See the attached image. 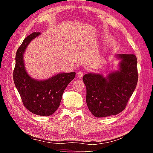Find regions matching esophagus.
Segmentation results:
<instances>
[{
    "label": "esophagus",
    "mask_w": 153,
    "mask_h": 153,
    "mask_svg": "<svg viewBox=\"0 0 153 153\" xmlns=\"http://www.w3.org/2000/svg\"><path fill=\"white\" fill-rule=\"evenodd\" d=\"M84 75V73L82 71H79L77 72V76H78V77H82Z\"/></svg>",
    "instance_id": "1"
}]
</instances>
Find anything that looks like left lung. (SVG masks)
Masks as SVG:
<instances>
[{
    "mask_svg": "<svg viewBox=\"0 0 153 153\" xmlns=\"http://www.w3.org/2000/svg\"><path fill=\"white\" fill-rule=\"evenodd\" d=\"M122 59L120 69L104 77L101 75L85 74L86 103L96 117L115 115L125 109L136 88L138 79L137 58L134 55H118Z\"/></svg>",
    "mask_w": 153,
    "mask_h": 153,
    "instance_id": "8db88e82",
    "label": "left lung"
}]
</instances>
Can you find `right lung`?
<instances>
[{"label":"right lung","mask_w":153,"mask_h":153,"mask_svg":"<svg viewBox=\"0 0 153 153\" xmlns=\"http://www.w3.org/2000/svg\"><path fill=\"white\" fill-rule=\"evenodd\" d=\"M40 33L33 32L27 36L17 49L13 80L24 107L36 115L49 116L59 107L64 90L74 79L76 73L59 74L44 81L35 80L28 76L23 55L28 44Z\"/></svg>","instance_id":"right-lung-1"}]
</instances>
